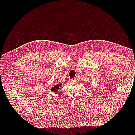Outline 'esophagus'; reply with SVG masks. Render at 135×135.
Here are the masks:
<instances>
[{
	"instance_id": "34e87169",
	"label": "esophagus",
	"mask_w": 135,
	"mask_h": 135,
	"mask_svg": "<svg viewBox=\"0 0 135 135\" xmlns=\"http://www.w3.org/2000/svg\"><path fill=\"white\" fill-rule=\"evenodd\" d=\"M73 80V81H78V76H76L75 78H74Z\"/></svg>"
}]
</instances>
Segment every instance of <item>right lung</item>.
Instances as JSON below:
<instances>
[{"label": "right lung", "mask_w": 135, "mask_h": 135, "mask_svg": "<svg viewBox=\"0 0 135 135\" xmlns=\"http://www.w3.org/2000/svg\"><path fill=\"white\" fill-rule=\"evenodd\" d=\"M61 85H62L61 84H57V85H56L55 86H54L51 89V90L52 91H54H54H58V90L59 89L60 86H61Z\"/></svg>", "instance_id": "right-lung-1"}]
</instances>
